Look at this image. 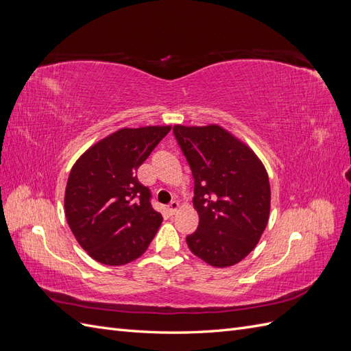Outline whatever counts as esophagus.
I'll return each mask as SVG.
<instances>
[{"label": "esophagus", "mask_w": 351, "mask_h": 351, "mask_svg": "<svg viewBox=\"0 0 351 351\" xmlns=\"http://www.w3.org/2000/svg\"><path fill=\"white\" fill-rule=\"evenodd\" d=\"M178 206H180V205H178V202L173 200L171 204L168 205V214H169V215H174L176 212H177V209H178Z\"/></svg>", "instance_id": "1"}]
</instances>
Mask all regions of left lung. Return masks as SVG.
<instances>
[{
	"mask_svg": "<svg viewBox=\"0 0 351 351\" xmlns=\"http://www.w3.org/2000/svg\"><path fill=\"white\" fill-rule=\"evenodd\" d=\"M195 178L197 230L186 237L193 254L217 268L239 263L268 224L269 178L247 145L217 125H174Z\"/></svg>",
	"mask_w": 351,
	"mask_h": 351,
	"instance_id": "1",
	"label": "left lung"
}]
</instances>
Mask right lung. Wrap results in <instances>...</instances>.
Returning a JSON list of instances; mask_svg holds the SVG:
<instances>
[{"label": "right lung", "instance_id": "obj_1", "mask_svg": "<svg viewBox=\"0 0 351 351\" xmlns=\"http://www.w3.org/2000/svg\"><path fill=\"white\" fill-rule=\"evenodd\" d=\"M169 130V125L121 129L90 146L73 165L66 218L92 259L120 267L142 256L155 237L162 215L136 173Z\"/></svg>", "mask_w": 351, "mask_h": 351}]
</instances>
